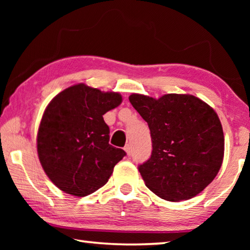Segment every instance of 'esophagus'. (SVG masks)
Segmentation results:
<instances>
[{"instance_id":"esophagus-1","label":"esophagus","mask_w":250,"mask_h":250,"mask_svg":"<svg viewBox=\"0 0 250 250\" xmlns=\"http://www.w3.org/2000/svg\"><path fill=\"white\" fill-rule=\"evenodd\" d=\"M125 151L126 152V154L130 155L131 154V146L130 145H125Z\"/></svg>"}]
</instances>
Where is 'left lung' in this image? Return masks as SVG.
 Instances as JSON below:
<instances>
[{"mask_svg": "<svg viewBox=\"0 0 250 250\" xmlns=\"http://www.w3.org/2000/svg\"><path fill=\"white\" fill-rule=\"evenodd\" d=\"M129 100L151 133V156L138 167L146 188L171 202L196 196L223 163L224 133L217 113L192 95L154 99L132 94Z\"/></svg>", "mask_w": 250, "mask_h": 250, "instance_id": "8db88e82", "label": "left lung"}]
</instances>
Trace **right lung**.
I'll return each instance as SVG.
<instances>
[{
	"instance_id": "add662e5",
	"label": "right lung",
	"mask_w": 250,
	"mask_h": 250,
	"mask_svg": "<svg viewBox=\"0 0 250 250\" xmlns=\"http://www.w3.org/2000/svg\"><path fill=\"white\" fill-rule=\"evenodd\" d=\"M121 101L118 92L84 83L67 88L50 101L37 133V153L59 189L83 197L107 183L125 152L109 145L110 130L103 116Z\"/></svg>"
}]
</instances>
